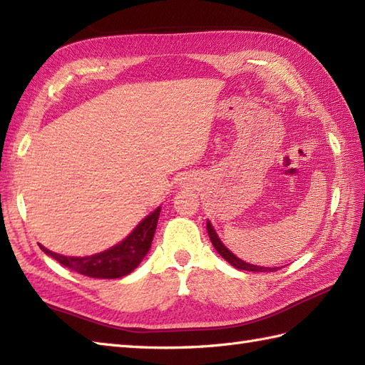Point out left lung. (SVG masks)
Here are the masks:
<instances>
[{"mask_svg":"<svg viewBox=\"0 0 365 365\" xmlns=\"http://www.w3.org/2000/svg\"><path fill=\"white\" fill-rule=\"evenodd\" d=\"M207 230H208V237H210L212 243H213V246H215V250L218 251L221 257L226 259L232 267H235V268H238V269H245V271H259V273H260V271H276V269H277V268H267V267L251 265V263L243 262L242 259H238L235 254H232V252L227 250V247L221 243V240L218 238V235H216V232H215V229L212 227L210 222H207Z\"/></svg>","mask_w":365,"mask_h":365,"instance_id":"left-lung-1","label":"left lung"}]
</instances>
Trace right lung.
<instances>
[{
    "label": "right lung",
    "instance_id": "obj_1",
    "mask_svg": "<svg viewBox=\"0 0 365 365\" xmlns=\"http://www.w3.org/2000/svg\"><path fill=\"white\" fill-rule=\"evenodd\" d=\"M160 210L161 207H158L157 210L152 212L147 218L139 222L136 229L123 242L103 252L88 255V257H67V255H61L46 250L43 246H41V250L45 254L51 255L54 260H58L61 265L84 276L100 279H115L127 276L141 263L144 255L149 252L155 229H157Z\"/></svg>",
    "mask_w": 365,
    "mask_h": 365
}]
</instances>
